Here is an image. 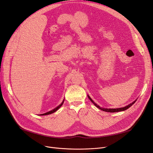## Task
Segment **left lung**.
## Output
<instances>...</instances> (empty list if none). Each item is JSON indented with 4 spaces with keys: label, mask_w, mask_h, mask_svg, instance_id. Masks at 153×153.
<instances>
[{
    "label": "left lung",
    "mask_w": 153,
    "mask_h": 153,
    "mask_svg": "<svg viewBox=\"0 0 153 153\" xmlns=\"http://www.w3.org/2000/svg\"><path fill=\"white\" fill-rule=\"evenodd\" d=\"M88 97L89 98V99L91 101V102L97 107V108H98L99 109L103 110V111H107V112H110V113H114V112H118V111H124V110H126L127 109L129 108L130 107H131L133 104H134V103L136 101V100H135L134 101H133V102L131 104L128 105L127 106H124V107H122V108H102V107H100L99 105H98L97 103H95L94 101H93V100L89 97V96L88 95Z\"/></svg>",
    "instance_id": "left-lung-1"
}]
</instances>
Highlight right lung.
Here are the masks:
<instances>
[{
    "label": "right lung",
    "instance_id": "obj_1",
    "mask_svg": "<svg viewBox=\"0 0 153 153\" xmlns=\"http://www.w3.org/2000/svg\"><path fill=\"white\" fill-rule=\"evenodd\" d=\"M64 100H63V101H62V103H61L60 105H59L57 107H56V108H54L53 110H51V111H48V112H47V113H45V114H41L40 115H49V114H53V113L55 112L56 110H59V109L60 108V107H61V106H62V105H63V103H64Z\"/></svg>",
    "mask_w": 153,
    "mask_h": 153
}]
</instances>
